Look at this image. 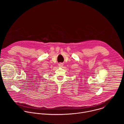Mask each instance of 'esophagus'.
Listing matches in <instances>:
<instances>
[{
  "label": "esophagus",
  "mask_w": 124,
  "mask_h": 124,
  "mask_svg": "<svg viewBox=\"0 0 124 124\" xmlns=\"http://www.w3.org/2000/svg\"><path fill=\"white\" fill-rule=\"evenodd\" d=\"M63 66V64L62 63H60L58 64V66H59V67H62Z\"/></svg>",
  "instance_id": "esophagus-1"
}]
</instances>
